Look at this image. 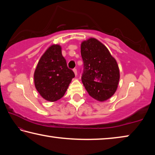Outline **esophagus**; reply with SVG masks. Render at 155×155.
Wrapping results in <instances>:
<instances>
[{"label": "esophagus", "mask_w": 155, "mask_h": 155, "mask_svg": "<svg viewBox=\"0 0 155 155\" xmlns=\"http://www.w3.org/2000/svg\"><path fill=\"white\" fill-rule=\"evenodd\" d=\"M73 72H74L75 76L77 75V69H74V70H73Z\"/></svg>", "instance_id": "esophagus-1"}]
</instances>
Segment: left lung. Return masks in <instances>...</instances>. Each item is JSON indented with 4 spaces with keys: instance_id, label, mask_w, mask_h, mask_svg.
Returning <instances> with one entry per match:
<instances>
[{
    "instance_id": "8db88e82",
    "label": "left lung",
    "mask_w": 155,
    "mask_h": 155,
    "mask_svg": "<svg viewBox=\"0 0 155 155\" xmlns=\"http://www.w3.org/2000/svg\"><path fill=\"white\" fill-rule=\"evenodd\" d=\"M84 63L82 82L91 97L104 102L114 96L120 81L116 60L97 39L90 38L81 44Z\"/></svg>"
}]
</instances>
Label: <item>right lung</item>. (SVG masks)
I'll return each mask as SVG.
<instances>
[{"mask_svg":"<svg viewBox=\"0 0 155 155\" xmlns=\"http://www.w3.org/2000/svg\"><path fill=\"white\" fill-rule=\"evenodd\" d=\"M74 77L62 55L61 46L52 44L39 60L34 72V83L44 99L54 102L64 96Z\"/></svg>","mask_w":155,"mask_h":155,"instance_id":"obj_1","label":"right lung"}]
</instances>
